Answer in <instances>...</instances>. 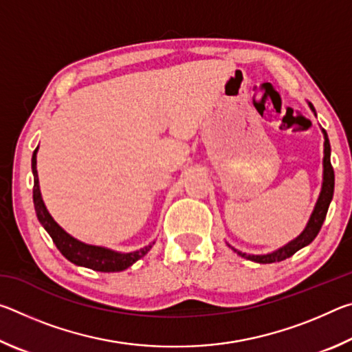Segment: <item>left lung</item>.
Wrapping results in <instances>:
<instances>
[{"mask_svg":"<svg viewBox=\"0 0 352 352\" xmlns=\"http://www.w3.org/2000/svg\"><path fill=\"white\" fill-rule=\"evenodd\" d=\"M307 104H309V109H311L314 111V115L317 116L314 105L311 102H307ZM321 132H323V136H324L323 183H321V190H320V195L317 199V204H315V206H314V211L311 214V217H309V220H307L305 230H302L300 236H296L294 241H290L289 243H285V245L275 250V252H272V253L248 254V253L241 252V250H237L234 247H231L228 243V247L233 250L234 253H237L239 256H242V258H245L248 261L258 262V264H272V262H279V261L290 258V256H294L298 250L307 247L309 243H311L315 237H317V234L320 233L321 225H323L324 219H326L327 208H329L332 195H333V169L331 166V144H329V138H327L326 130L321 129Z\"/></svg>","mask_w":352,"mask_h":352,"instance_id":"left-lung-1","label":"left lung"}]
</instances>
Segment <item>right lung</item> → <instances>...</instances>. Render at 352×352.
<instances>
[{
	"instance_id": "1",
	"label": "right lung",
	"mask_w": 352,
	"mask_h": 352,
	"mask_svg": "<svg viewBox=\"0 0 352 352\" xmlns=\"http://www.w3.org/2000/svg\"><path fill=\"white\" fill-rule=\"evenodd\" d=\"M37 152L38 147L35 148L32 153V174H34V206L35 212H37L38 222L43 225V228L47 231V234L52 237L56 247L58 248L65 258L69 262L79 265V267H87V269L96 270V272H122L129 269L130 265H133L136 261L141 259L142 256H146L148 250L153 247V242L148 243V245L142 247L140 250H135V252L122 253L116 252V250L107 248V247H99V245H90V243H85L79 239H76L71 234H68L60 225H58L50 211L46 210V205L43 199H41L40 192V183H38V172H37Z\"/></svg>"
}]
</instances>
